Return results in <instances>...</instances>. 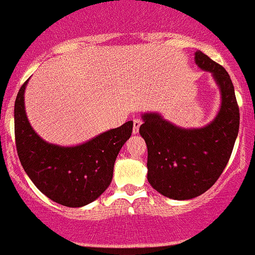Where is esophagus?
<instances>
[{"mask_svg":"<svg viewBox=\"0 0 255 255\" xmlns=\"http://www.w3.org/2000/svg\"><path fill=\"white\" fill-rule=\"evenodd\" d=\"M140 126H142V121H140L139 118H134V120H133V133H134V134H137V133L139 132Z\"/></svg>","mask_w":255,"mask_h":255,"instance_id":"esophagus-1","label":"esophagus"}]
</instances>
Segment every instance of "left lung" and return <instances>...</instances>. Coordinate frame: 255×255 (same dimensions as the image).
Instances as JSON below:
<instances>
[{"mask_svg": "<svg viewBox=\"0 0 255 255\" xmlns=\"http://www.w3.org/2000/svg\"><path fill=\"white\" fill-rule=\"evenodd\" d=\"M195 63L220 87L217 116L201 128H182L159 113L142 115L139 133L148 148V181L163 196L190 200L206 192L222 174L239 129L235 86L223 66L197 50Z\"/></svg>", "mask_w": 255, "mask_h": 255, "instance_id": "left-lung-1", "label": "left lung"}]
</instances>
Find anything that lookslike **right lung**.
I'll return each mask as SVG.
<instances>
[{
  "mask_svg": "<svg viewBox=\"0 0 255 255\" xmlns=\"http://www.w3.org/2000/svg\"><path fill=\"white\" fill-rule=\"evenodd\" d=\"M22 85L14 102V135L23 169L40 192L56 204L82 207L110 186L116 158L132 134L133 122L106 130L87 142L63 146L45 142L27 118Z\"/></svg>",
  "mask_w": 255,
  "mask_h": 255,
  "instance_id": "right-lung-1",
  "label": "right lung"
}]
</instances>
